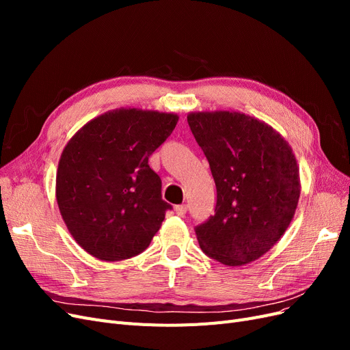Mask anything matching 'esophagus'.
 Segmentation results:
<instances>
[{
    "mask_svg": "<svg viewBox=\"0 0 350 350\" xmlns=\"http://www.w3.org/2000/svg\"><path fill=\"white\" fill-rule=\"evenodd\" d=\"M187 210H188V207L185 206V204H181V206H175V211H176V215L178 216H185V213H187Z\"/></svg>",
    "mask_w": 350,
    "mask_h": 350,
    "instance_id": "obj_1",
    "label": "esophagus"
}]
</instances>
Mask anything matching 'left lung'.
Instances as JSON below:
<instances>
[{
    "label": "left lung",
    "instance_id": "1",
    "mask_svg": "<svg viewBox=\"0 0 350 350\" xmlns=\"http://www.w3.org/2000/svg\"><path fill=\"white\" fill-rule=\"evenodd\" d=\"M213 175L215 215L196 228L208 257L241 267L270 251L289 228L301 196L299 166L284 137L238 111L187 115Z\"/></svg>",
    "mask_w": 350,
    "mask_h": 350
}]
</instances>
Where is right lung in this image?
Listing matches in <instances>:
<instances>
[{
    "label": "right lung",
    "mask_w": 350,
    "mask_h": 350,
    "mask_svg": "<svg viewBox=\"0 0 350 350\" xmlns=\"http://www.w3.org/2000/svg\"><path fill=\"white\" fill-rule=\"evenodd\" d=\"M179 116L139 108L105 112L84 124L61 153L55 197L62 220L94 258L121 261L149 247L171 204L149 156Z\"/></svg>",
    "instance_id": "1"
}]
</instances>
